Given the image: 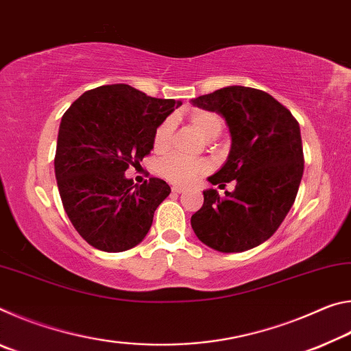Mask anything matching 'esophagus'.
<instances>
[{"label": "esophagus", "mask_w": 351, "mask_h": 351, "mask_svg": "<svg viewBox=\"0 0 351 351\" xmlns=\"http://www.w3.org/2000/svg\"><path fill=\"white\" fill-rule=\"evenodd\" d=\"M171 192H173V193H184V192H186V189L180 187V186H173V187H171Z\"/></svg>", "instance_id": "obj_1"}]
</instances>
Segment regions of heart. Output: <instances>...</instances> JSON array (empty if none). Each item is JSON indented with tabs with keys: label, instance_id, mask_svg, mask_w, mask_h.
<instances>
[{
	"label": "heart",
	"instance_id": "b5f03b06",
	"mask_svg": "<svg viewBox=\"0 0 351 351\" xmlns=\"http://www.w3.org/2000/svg\"><path fill=\"white\" fill-rule=\"evenodd\" d=\"M190 123L204 136L206 139H215L223 130V119L217 112L206 110H195L190 112ZM173 121L165 119L159 123L153 134V147L156 152H165L170 147L171 136H173ZM209 170V162L203 158H184L180 154H171L162 159L159 165V173L165 180L187 186L198 180L201 175H204Z\"/></svg>",
	"mask_w": 351,
	"mask_h": 351
}]
</instances>
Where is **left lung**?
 <instances>
[{
	"instance_id": "left-lung-1",
	"label": "left lung",
	"mask_w": 351,
	"mask_h": 351,
	"mask_svg": "<svg viewBox=\"0 0 351 351\" xmlns=\"http://www.w3.org/2000/svg\"><path fill=\"white\" fill-rule=\"evenodd\" d=\"M192 104L221 114L232 138L228 161L209 182H235L224 198L204 190L192 229L215 251H247L272 237L294 204L304 175L299 122L268 93L247 86H226Z\"/></svg>"
}]
</instances>
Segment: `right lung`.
I'll list each match as a JSON object with an SVG mask.
<instances>
[{"instance_id":"right-lung-1","label":"right lung","mask_w":351,"mask_h":351,"mask_svg":"<svg viewBox=\"0 0 351 351\" xmlns=\"http://www.w3.org/2000/svg\"><path fill=\"white\" fill-rule=\"evenodd\" d=\"M180 105L116 83L83 93L63 114L57 186L68 218L91 246L122 252L150 230L170 186L159 178L134 184L125 171L153 150L154 130Z\"/></svg>"}]
</instances>
